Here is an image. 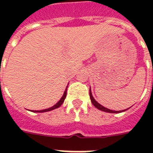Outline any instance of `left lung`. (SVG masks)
Instances as JSON below:
<instances>
[{"label":"left lung","instance_id":"obj_1","mask_svg":"<svg viewBox=\"0 0 153 153\" xmlns=\"http://www.w3.org/2000/svg\"><path fill=\"white\" fill-rule=\"evenodd\" d=\"M90 98H91V102L93 103V105H94V106L96 107V108H98V109H100V110H102V111H104V112H108V113H121V112H123V111H126V110H121V111H114V110H111V109H107V108H105V107L102 106V105H100L99 103H98V102H96L95 100H94V98H93V96H92V94H91V89H90Z\"/></svg>","mask_w":153,"mask_h":153}]
</instances>
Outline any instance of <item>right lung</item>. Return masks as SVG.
<instances>
[{
    "instance_id": "obj_1",
    "label": "right lung",
    "mask_w": 153,
    "mask_h": 153,
    "mask_svg": "<svg viewBox=\"0 0 153 153\" xmlns=\"http://www.w3.org/2000/svg\"><path fill=\"white\" fill-rule=\"evenodd\" d=\"M66 96H67V89H66V91H64V94H63V95H62V97L61 98V99H60L59 102L56 103V104L55 105H53L52 107H51V108H48V109H43V110H32V112H37V113H43V112H48V111H51V110H52V109H57V108H59V107L63 103V102H64V99L65 98H66Z\"/></svg>"
}]
</instances>
